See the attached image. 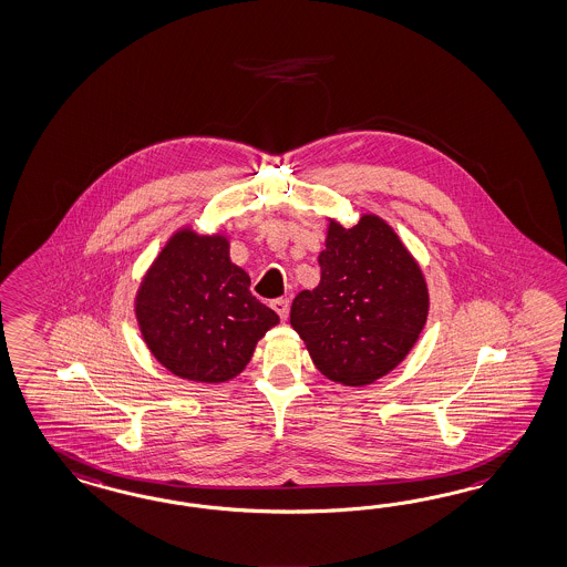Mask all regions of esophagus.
Returning a JSON list of instances; mask_svg holds the SVG:
<instances>
[{
	"label": "esophagus",
	"instance_id": "esophagus-1",
	"mask_svg": "<svg viewBox=\"0 0 567 567\" xmlns=\"http://www.w3.org/2000/svg\"><path fill=\"white\" fill-rule=\"evenodd\" d=\"M271 307L281 319H288V312H290V300L288 298H277L271 302Z\"/></svg>",
	"mask_w": 567,
	"mask_h": 567
}]
</instances>
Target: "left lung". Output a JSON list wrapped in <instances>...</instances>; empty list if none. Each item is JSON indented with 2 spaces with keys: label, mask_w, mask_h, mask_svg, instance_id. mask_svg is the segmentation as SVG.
<instances>
[{
  "label": "left lung",
  "mask_w": 567,
  "mask_h": 567,
  "mask_svg": "<svg viewBox=\"0 0 567 567\" xmlns=\"http://www.w3.org/2000/svg\"><path fill=\"white\" fill-rule=\"evenodd\" d=\"M319 265L321 284L291 302V327L327 379L369 385L404 360L426 323L421 267L377 215L331 221Z\"/></svg>",
  "instance_id": "8db88e82"
}]
</instances>
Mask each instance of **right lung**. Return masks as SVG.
Segmentation results:
<instances>
[{
	"label": "right lung",
	"mask_w": 567,
	"mask_h": 567,
	"mask_svg": "<svg viewBox=\"0 0 567 567\" xmlns=\"http://www.w3.org/2000/svg\"><path fill=\"white\" fill-rule=\"evenodd\" d=\"M151 354L188 381L224 383L244 371L257 341L279 323L229 260L224 236L182 229L165 244L136 293Z\"/></svg>",
	"instance_id": "right-lung-1"
}]
</instances>
